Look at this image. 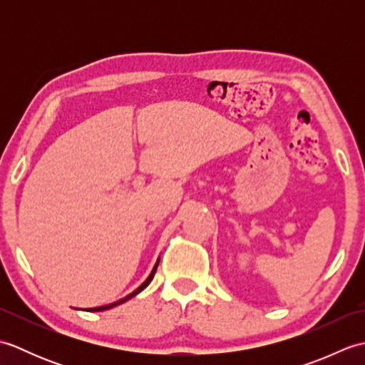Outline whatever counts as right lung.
<instances>
[{"label": "right lung", "mask_w": 365, "mask_h": 365, "mask_svg": "<svg viewBox=\"0 0 365 365\" xmlns=\"http://www.w3.org/2000/svg\"><path fill=\"white\" fill-rule=\"evenodd\" d=\"M157 267H158V262H157V265H155V268H153V271H152V273H150V276L149 277H147L145 279V281L141 284V285H139L138 287V289L133 292V293H130L128 294V297H125V298H122V299H119V301H115V302H113V304H108V306H100V307H94V309H89V311L91 312H98V311H106V309H110V307H114V306H118V304H120V302H123V301H127V299H130L131 297H135V294L136 293H139V292H141L143 289H145V287L147 285H149L150 284V281H152V279H153V274H155V271H157Z\"/></svg>", "instance_id": "obj_1"}]
</instances>
